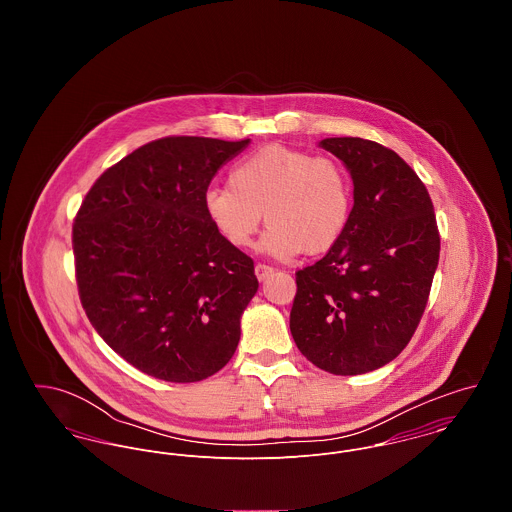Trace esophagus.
I'll return each mask as SVG.
<instances>
[{
	"mask_svg": "<svg viewBox=\"0 0 512 512\" xmlns=\"http://www.w3.org/2000/svg\"><path fill=\"white\" fill-rule=\"evenodd\" d=\"M272 272H274V268H272V266H266V264H256V268H254V274H256V278H258L260 282L266 280Z\"/></svg>",
	"mask_w": 512,
	"mask_h": 512,
	"instance_id": "1",
	"label": "esophagus"
}]
</instances>
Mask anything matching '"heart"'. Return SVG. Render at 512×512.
I'll return each instance as SVG.
<instances>
[{"label": "heart", "mask_w": 512, "mask_h": 512, "mask_svg": "<svg viewBox=\"0 0 512 512\" xmlns=\"http://www.w3.org/2000/svg\"><path fill=\"white\" fill-rule=\"evenodd\" d=\"M205 215L220 238L238 250L262 226V252L290 260L299 252H329L343 236L353 207L347 171L331 157L295 147H260L230 171V187L205 193Z\"/></svg>", "instance_id": "b5f03b06"}]
</instances>
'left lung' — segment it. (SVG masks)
<instances>
[{
  "label": "left lung",
  "mask_w": 512,
  "mask_h": 512,
  "mask_svg": "<svg viewBox=\"0 0 512 512\" xmlns=\"http://www.w3.org/2000/svg\"><path fill=\"white\" fill-rule=\"evenodd\" d=\"M319 147L351 173L355 205L341 240L295 274L290 329L301 355L341 376L394 361L410 343L439 260L434 205L416 171L363 138Z\"/></svg>",
  "instance_id": "left-lung-1"
}]
</instances>
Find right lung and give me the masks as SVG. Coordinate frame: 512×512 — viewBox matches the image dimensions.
Instances as JSON below:
<instances>
[{"instance_id": "right-lung-1", "label": "right lung", "mask_w": 512, "mask_h": 512, "mask_svg": "<svg viewBox=\"0 0 512 512\" xmlns=\"http://www.w3.org/2000/svg\"><path fill=\"white\" fill-rule=\"evenodd\" d=\"M250 140L173 136L106 169L73 224L80 303L130 365L167 382H199L226 365L258 292L254 262L205 215L220 167Z\"/></svg>"}]
</instances>
